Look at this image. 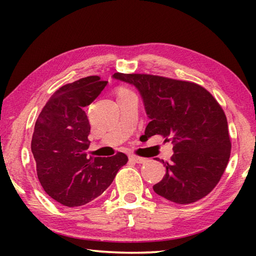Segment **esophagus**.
Masks as SVG:
<instances>
[{
    "instance_id": "1",
    "label": "esophagus",
    "mask_w": 256,
    "mask_h": 256,
    "mask_svg": "<svg viewBox=\"0 0 256 256\" xmlns=\"http://www.w3.org/2000/svg\"><path fill=\"white\" fill-rule=\"evenodd\" d=\"M128 159L131 160V162H136V164H144L146 162V159L140 158V157H136V156H130Z\"/></svg>"
}]
</instances>
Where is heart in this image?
<instances>
[{"mask_svg":"<svg viewBox=\"0 0 256 256\" xmlns=\"http://www.w3.org/2000/svg\"><path fill=\"white\" fill-rule=\"evenodd\" d=\"M130 92L128 89H125V88H120L118 89V96H120V94H128Z\"/></svg>","mask_w":256,"mask_h":256,"instance_id":"1","label":"heart"}]
</instances>
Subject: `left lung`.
Masks as SVG:
<instances>
[{
  "label": "left lung",
  "instance_id": "8db88e82",
  "mask_svg": "<svg viewBox=\"0 0 256 256\" xmlns=\"http://www.w3.org/2000/svg\"><path fill=\"white\" fill-rule=\"evenodd\" d=\"M136 86L150 118L144 136H162L174 154L164 162L166 175L154 185L158 196L180 204L208 196L222 178L232 144L226 115L214 96L188 81L151 74L114 73Z\"/></svg>",
  "mask_w": 256,
  "mask_h": 256
}]
</instances>
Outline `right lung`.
<instances>
[{"label":"right lung","instance_id":"obj_1","mask_svg":"<svg viewBox=\"0 0 256 256\" xmlns=\"http://www.w3.org/2000/svg\"><path fill=\"white\" fill-rule=\"evenodd\" d=\"M107 82L92 76L60 86L34 124L32 151L38 180L63 206H80L100 196L128 160L122 152L89 159L84 152L90 124L84 107L99 96Z\"/></svg>","mask_w":256,"mask_h":256}]
</instances>
